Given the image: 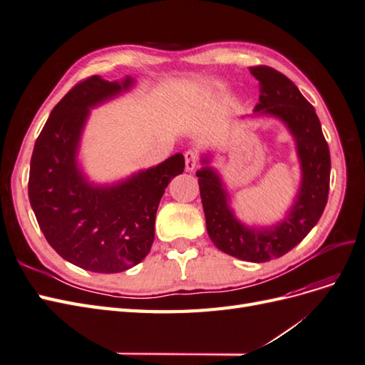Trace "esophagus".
<instances>
[{
    "label": "esophagus",
    "mask_w": 365,
    "mask_h": 365,
    "mask_svg": "<svg viewBox=\"0 0 365 365\" xmlns=\"http://www.w3.org/2000/svg\"><path fill=\"white\" fill-rule=\"evenodd\" d=\"M184 158H185V170H195V168L197 165V163H200V155L195 150H187L184 153Z\"/></svg>",
    "instance_id": "34e87169"
}]
</instances>
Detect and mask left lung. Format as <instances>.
<instances>
[{
    "label": "left lung",
    "mask_w": 365,
    "mask_h": 365,
    "mask_svg": "<svg viewBox=\"0 0 365 365\" xmlns=\"http://www.w3.org/2000/svg\"><path fill=\"white\" fill-rule=\"evenodd\" d=\"M250 73L260 88L254 113L282 118L297 141L303 181L291 212L272 228H248L233 216L217 173L205 165L196 176L207 233L216 248L242 260L262 263L297 247L322 217L329 196L330 152L314 106L291 79L267 65L251 67Z\"/></svg>",
    "instance_id": "1"
}]
</instances>
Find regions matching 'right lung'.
<instances>
[{
    "instance_id": "right-lung-1",
    "label": "right lung",
    "mask_w": 365,
    "mask_h": 365,
    "mask_svg": "<svg viewBox=\"0 0 365 365\" xmlns=\"http://www.w3.org/2000/svg\"><path fill=\"white\" fill-rule=\"evenodd\" d=\"M132 85L91 76L53 108L30 161L29 200L43 236L61 257L93 272H121L145 259L155 237L165 187L184 172L182 153L111 185L88 184L76 153L90 108Z\"/></svg>"
}]
</instances>
